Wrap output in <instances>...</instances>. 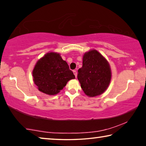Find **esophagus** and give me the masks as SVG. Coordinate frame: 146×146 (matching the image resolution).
Masks as SVG:
<instances>
[{
  "mask_svg": "<svg viewBox=\"0 0 146 146\" xmlns=\"http://www.w3.org/2000/svg\"><path fill=\"white\" fill-rule=\"evenodd\" d=\"M73 74H74V75H75V77H76V76H77V72H76V70H74L73 71Z\"/></svg>",
  "mask_w": 146,
  "mask_h": 146,
  "instance_id": "obj_1",
  "label": "esophagus"
}]
</instances>
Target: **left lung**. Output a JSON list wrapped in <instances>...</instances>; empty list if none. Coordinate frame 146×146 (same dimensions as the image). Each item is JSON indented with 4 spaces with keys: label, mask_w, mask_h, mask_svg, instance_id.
Returning a JSON list of instances; mask_svg holds the SVG:
<instances>
[{
    "label": "left lung",
    "mask_w": 146,
    "mask_h": 146,
    "mask_svg": "<svg viewBox=\"0 0 146 146\" xmlns=\"http://www.w3.org/2000/svg\"><path fill=\"white\" fill-rule=\"evenodd\" d=\"M82 67L78 70V80L81 88L90 97L100 95L107 90L111 79L108 61L95 49L83 55Z\"/></svg>",
    "instance_id": "left-lung-1"
}]
</instances>
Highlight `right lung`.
Masks as SVG:
<instances>
[{"label": "right lung", "instance_id": "1", "mask_svg": "<svg viewBox=\"0 0 146 146\" xmlns=\"http://www.w3.org/2000/svg\"><path fill=\"white\" fill-rule=\"evenodd\" d=\"M32 74L38 90L48 95H56L69 80L75 78L68 63L56 52H48L39 59Z\"/></svg>", "mask_w": 146, "mask_h": 146}]
</instances>
